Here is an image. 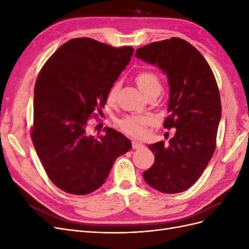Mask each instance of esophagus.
<instances>
[{"mask_svg":"<svg viewBox=\"0 0 249 249\" xmlns=\"http://www.w3.org/2000/svg\"><path fill=\"white\" fill-rule=\"evenodd\" d=\"M142 146H143L142 143L138 142L137 140H133V141H132V147H133L134 149H138V148H141Z\"/></svg>","mask_w":249,"mask_h":249,"instance_id":"34e87169","label":"esophagus"}]
</instances>
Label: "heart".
Segmentation results:
<instances>
[{"instance_id": "1", "label": "heart", "mask_w": 249, "mask_h": 249, "mask_svg": "<svg viewBox=\"0 0 249 249\" xmlns=\"http://www.w3.org/2000/svg\"><path fill=\"white\" fill-rule=\"evenodd\" d=\"M137 85L141 91L145 95L152 91H159L161 90V82L159 77L150 71H142L137 73L136 78ZM119 85L115 83L111 86L107 94V101L113 103L116 99V94L118 91ZM153 124V119L148 116H140V115H130L120 119L118 122L119 129L123 132L132 135L135 137L142 136L145 132L144 127Z\"/></svg>"}]
</instances>
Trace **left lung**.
<instances>
[{"mask_svg": "<svg viewBox=\"0 0 249 249\" xmlns=\"http://www.w3.org/2000/svg\"><path fill=\"white\" fill-rule=\"evenodd\" d=\"M135 56L167 74L169 115L163 126L177 129L167 144L148 145L155 163L143 178L160 192H183L199 178L216 148L221 102L214 73L200 53L178 37L139 48Z\"/></svg>", "mask_w": 249, "mask_h": 249, "instance_id": "1", "label": "left lung"}]
</instances>
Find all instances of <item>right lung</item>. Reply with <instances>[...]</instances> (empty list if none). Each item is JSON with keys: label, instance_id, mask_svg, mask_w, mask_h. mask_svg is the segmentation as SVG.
<instances>
[{"label": "right lung", "instance_id": "1", "mask_svg": "<svg viewBox=\"0 0 249 249\" xmlns=\"http://www.w3.org/2000/svg\"><path fill=\"white\" fill-rule=\"evenodd\" d=\"M132 47L113 48L88 37L62 44L37 77L31 136L48 177L74 195L95 191L106 182L115 160L131 141L105 127L88 134L89 117L97 116L107 94L133 56ZM101 132V131H100Z\"/></svg>", "mask_w": 249, "mask_h": 249}]
</instances>
